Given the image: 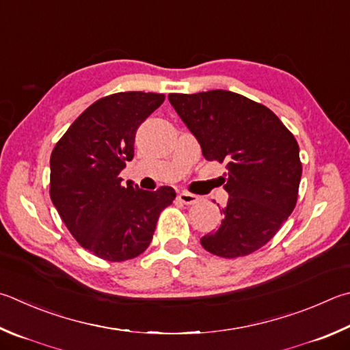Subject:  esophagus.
<instances>
[{
    "mask_svg": "<svg viewBox=\"0 0 350 350\" xmlns=\"http://www.w3.org/2000/svg\"><path fill=\"white\" fill-rule=\"evenodd\" d=\"M177 197H179V200L182 203H185V205H193V203H196L197 200H199V197H197V196H194L191 193H185V191L180 193Z\"/></svg>",
    "mask_w": 350,
    "mask_h": 350,
    "instance_id": "1",
    "label": "esophagus"
}]
</instances>
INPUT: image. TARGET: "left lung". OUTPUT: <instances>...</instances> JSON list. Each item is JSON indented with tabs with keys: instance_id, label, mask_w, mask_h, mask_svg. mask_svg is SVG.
Returning a JSON list of instances; mask_svg holds the SVG:
<instances>
[{
	"instance_id": "1",
	"label": "left lung",
	"mask_w": 350,
	"mask_h": 350,
	"mask_svg": "<svg viewBox=\"0 0 350 350\" xmlns=\"http://www.w3.org/2000/svg\"><path fill=\"white\" fill-rule=\"evenodd\" d=\"M168 99L203 157L226 163L224 219L200 239L202 246L225 258L260 250L295 208L301 162L294 135L268 107L228 90L171 93Z\"/></svg>"
}]
</instances>
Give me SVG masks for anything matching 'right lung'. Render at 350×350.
Instances as JSON below:
<instances>
[{
    "mask_svg": "<svg viewBox=\"0 0 350 350\" xmlns=\"http://www.w3.org/2000/svg\"><path fill=\"white\" fill-rule=\"evenodd\" d=\"M163 94L125 92L96 100L68 126L50 156V199L76 241L109 262L137 257L151 243L171 187L145 191L120 171L135 156L136 131Z\"/></svg>",
    "mask_w": 350,
    "mask_h": 350,
    "instance_id": "add662e5",
    "label": "right lung"
}]
</instances>
